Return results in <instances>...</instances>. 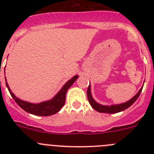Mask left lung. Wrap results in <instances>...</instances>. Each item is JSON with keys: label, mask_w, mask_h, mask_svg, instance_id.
Wrapping results in <instances>:
<instances>
[{"label": "left lung", "mask_w": 154, "mask_h": 154, "mask_svg": "<svg viewBox=\"0 0 154 154\" xmlns=\"http://www.w3.org/2000/svg\"><path fill=\"white\" fill-rule=\"evenodd\" d=\"M143 86L140 88V90L139 91V92L134 96L132 99H130V100H128L126 103H122V104H118V105H112V106H103V105H100L99 103H97V102L94 101V99L92 98V96L91 94V88H90V85L88 87V89H87V97H88V100L89 103L91 104V106H92V108L94 109H95L96 111L99 112H105V113H117L119 112H122L125 110L126 109L129 108L131 106L133 103H134V102L136 101L138 99L139 96L140 95L141 92H142V90Z\"/></svg>", "instance_id": "1"}]
</instances>
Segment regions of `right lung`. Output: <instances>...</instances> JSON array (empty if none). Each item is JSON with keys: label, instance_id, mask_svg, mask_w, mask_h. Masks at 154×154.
Wrapping results in <instances>:
<instances>
[{"label": "right lung", "instance_id": "right-lung-1", "mask_svg": "<svg viewBox=\"0 0 154 154\" xmlns=\"http://www.w3.org/2000/svg\"><path fill=\"white\" fill-rule=\"evenodd\" d=\"M77 78H78V76L76 75L73 78H71V80H68L67 83L63 86L62 89L57 93V95L53 99L48 100V101L37 103V104L23 101V100L18 99L11 91L10 87L7 84V80H6V85H7V88H8L12 98L16 102L17 104L21 107V109H23L24 111L30 113V114L35 115V116H49L58 112L61 109L62 107L64 106L65 102H66V95L68 89L72 86L73 83L75 82V80Z\"/></svg>", "mask_w": 154, "mask_h": 154}]
</instances>
